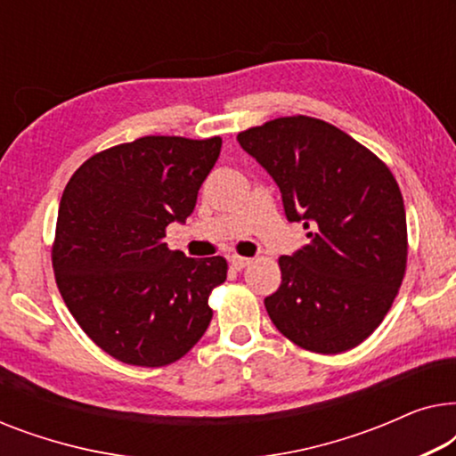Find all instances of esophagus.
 Segmentation results:
<instances>
[{
	"label": "esophagus",
	"instance_id": "obj_1",
	"mask_svg": "<svg viewBox=\"0 0 456 456\" xmlns=\"http://www.w3.org/2000/svg\"><path fill=\"white\" fill-rule=\"evenodd\" d=\"M248 264H251L248 257H240V255H232V257H230V265H232L234 270H242V267H247Z\"/></svg>",
	"mask_w": 456,
	"mask_h": 456
}]
</instances>
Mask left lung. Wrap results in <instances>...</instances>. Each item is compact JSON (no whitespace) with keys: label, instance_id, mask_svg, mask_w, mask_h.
<instances>
[{"label":"left lung","instance_id":"left-lung-1","mask_svg":"<svg viewBox=\"0 0 456 456\" xmlns=\"http://www.w3.org/2000/svg\"><path fill=\"white\" fill-rule=\"evenodd\" d=\"M236 141L278 184L289 222L311 230L309 245L278 259L282 284L265 297L267 315L305 351H351L382 323L407 270V216L395 176L317 118H276Z\"/></svg>","mask_w":456,"mask_h":456}]
</instances>
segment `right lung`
Masks as SVG:
<instances>
[{
  "label": "right lung",
  "instance_id": "1",
  "mask_svg": "<svg viewBox=\"0 0 456 456\" xmlns=\"http://www.w3.org/2000/svg\"><path fill=\"white\" fill-rule=\"evenodd\" d=\"M222 139L142 136L85 161L68 180L52 248L55 282L85 334L128 365L164 367L208 330L220 257L192 259L164 242L192 214Z\"/></svg>",
  "mask_w": 456,
  "mask_h": 456
}]
</instances>
